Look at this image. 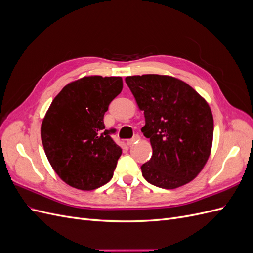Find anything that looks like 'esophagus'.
<instances>
[{"label":"esophagus","mask_w":253,"mask_h":253,"mask_svg":"<svg viewBox=\"0 0 253 253\" xmlns=\"http://www.w3.org/2000/svg\"><path fill=\"white\" fill-rule=\"evenodd\" d=\"M138 140H139V135H135L132 139H128L126 141V144L127 145H132V144H134L136 141H138Z\"/></svg>","instance_id":"esophagus-1"}]
</instances>
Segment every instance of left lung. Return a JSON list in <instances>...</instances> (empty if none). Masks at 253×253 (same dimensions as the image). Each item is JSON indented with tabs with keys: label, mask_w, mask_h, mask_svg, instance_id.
<instances>
[{
	"label": "left lung",
	"mask_w": 253,
	"mask_h": 253,
	"mask_svg": "<svg viewBox=\"0 0 253 253\" xmlns=\"http://www.w3.org/2000/svg\"><path fill=\"white\" fill-rule=\"evenodd\" d=\"M137 105L143 111V135L153 154L141 166L144 179L163 189H175L193 180L210 156L213 116L209 104L177 78L166 75L126 78Z\"/></svg>",
	"instance_id": "left-lung-1"
}]
</instances>
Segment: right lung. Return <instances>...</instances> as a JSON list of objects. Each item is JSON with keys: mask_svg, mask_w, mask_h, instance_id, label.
Returning a JSON list of instances; mask_svg holds the SVG:
<instances>
[{"mask_svg": "<svg viewBox=\"0 0 253 253\" xmlns=\"http://www.w3.org/2000/svg\"><path fill=\"white\" fill-rule=\"evenodd\" d=\"M122 86L121 77H83L65 85L46 112L41 126L45 154L71 187L90 191L112 179L122 150L103 117Z\"/></svg>", "mask_w": 253, "mask_h": 253, "instance_id": "add662e5", "label": "right lung"}]
</instances>
